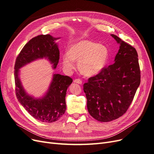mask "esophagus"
I'll return each instance as SVG.
<instances>
[{"label":"esophagus","mask_w":154,"mask_h":154,"mask_svg":"<svg viewBox=\"0 0 154 154\" xmlns=\"http://www.w3.org/2000/svg\"><path fill=\"white\" fill-rule=\"evenodd\" d=\"M75 83H77V84H82V81L81 80V79H75L73 81Z\"/></svg>","instance_id":"esophagus-1"}]
</instances>
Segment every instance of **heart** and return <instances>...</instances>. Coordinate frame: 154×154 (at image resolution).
Wrapping results in <instances>:
<instances>
[{
	"instance_id": "heart-1",
	"label": "heart",
	"mask_w": 154,
	"mask_h": 154,
	"mask_svg": "<svg viewBox=\"0 0 154 154\" xmlns=\"http://www.w3.org/2000/svg\"><path fill=\"white\" fill-rule=\"evenodd\" d=\"M109 51L106 45L89 40H81L71 45L68 52L61 56L62 64L67 72L75 68L78 61L79 72L86 77H92L100 73L107 63Z\"/></svg>"
}]
</instances>
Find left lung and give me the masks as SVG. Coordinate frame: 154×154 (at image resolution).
I'll use <instances>...</instances> for the list:
<instances>
[{"label": "left lung", "mask_w": 154, "mask_h": 154, "mask_svg": "<svg viewBox=\"0 0 154 154\" xmlns=\"http://www.w3.org/2000/svg\"><path fill=\"white\" fill-rule=\"evenodd\" d=\"M120 45L115 63L84 84L90 115L97 120L107 122L125 114L140 84V69L136 49L115 34Z\"/></svg>", "instance_id": "8db88e82"}]
</instances>
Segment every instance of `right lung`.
Here are the masks:
<instances>
[{"label":"right lung","instance_id":"right-lung-1","mask_svg":"<svg viewBox=\"0 0 154 154\" xmlns=\"http://www.w3.org/2000/svg\"><path fill=\"white\" fill-rule=\"evenodd\" d=\"M50 34L39 35L26 44L14 64V82L16 95L18 102L30 115L36 120L47 123L58 120L66 111L65 97L67 89L72 79L68 76L54 73L47 91L42 97L29 95L20 78V69L38 59H47L56 69L59 59V51L56 40Z\"/></svg>","mask_w":154,"mask_h":154}]
</instances>
